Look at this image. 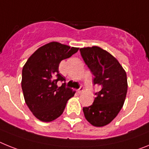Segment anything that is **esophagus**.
Wrapping results in <instances>:
<instances>
[{"instance_id": "34e87169", "label": "esophagus", "mask_w": 149, "mask_h": 149, "mask_svg": "<svg viewBox=\"0 0 149 149\" xmlns=\"http://www.w3.org/2000/svg\"><path fill=\"white\" fill-rule=\"evenodd\" d=\"M82 91H83V88H82V87H80L79 88L77 89V90H76V92L78 93V94H81V93L82 92Z\"/></svg>"}]
</instances>
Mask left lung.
<instances>
[{
  "label": "left lung",
  "instance_id": "1",
  "mask_svg": "<svg viewBox=\"0 0 149 149\" xmlns=\"http://www.w3.org/2000/svg\"><path fill=\"white\" fill-rule=\"evenodd\" d=\"M79 51L94 75V85L100 88L95 93L92 105L83 107L84 115L93 126H105L117 116L124 105L127 91L126 72L115 57L98 46L82 48Z\"/></svg>",
  "mask_w": 149,
  "mask_h": 149
}]
</instances>
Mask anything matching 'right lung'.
Wrapping results in <instances>:
<instances>
[{
	"mask_svg": "<svg viewBox=\"0 0 149 149\" xmlns=\"http://www.w3.org/2000/svg\"><path fill=\"white\" fill-rule=\"evenodd\" d=\"M79 48L51 42L39 48L28 59L22 69V88L27 106L37 118L45 122L56 119L63 113L75 91L61 87L65 81L59 73L60 62L77 52Z\"/></svg>",
	"mask_w": 149,
	"mask_h": 149,
	"instance_id": "obj_1",
	"label": "right lung"
}]
</instances>
